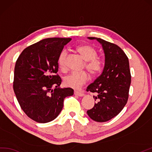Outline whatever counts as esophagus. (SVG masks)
Listing matches in <instances>:
<instances>
[{
	"mask_svg": "<svg viewBox=\"0 0 152 152\" xmlns=\"http://www.w3.org/2000/svg\"><path fill=\"white\" fill-rule=\"evenodd\" d=\"M74 94H75V95H76V96H80V97H82V96H83L84 95H85L83 92H79V91H76V90L74 91Z\"/></svg>",
	"mask_w": 152,
	"mask_h": 152,
	"instance_id": "obj_1",
	"label": "esophagus"
}]
</instances>
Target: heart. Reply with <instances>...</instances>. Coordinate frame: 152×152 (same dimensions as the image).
Returning a JSON list of instances; mask_svg holds the SVG:
<instances>
[{"label":"heart","instance_id":"obj_1","mask_svg":"<svg viewBox=\"0 0 152 152\" xmlns=\"http://www.w3.org/2000/svg\"><path fill=\"white\" fill-rule=\"evenodd\" d=\"M78 52L86 62V69L93 75L100 73L103 69V61L99 57H97V50L93 47L88 45H83L76 48ZM67 51L64 50L60 53L58 58V66L61 69H64L66 64ZM89 77L85 72H72L64 79V84L66 86L72 88L78 89L88 80Z\"/></svg>","mask_w":152,"mask_h":152}]
</instances>
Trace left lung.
Wrapping results in <instances>:
<instances>
[{
	"mask_svg": "<svg viewBox=\"0 0 152 152\" xmlns=\"http://www.w3.org/2000/svg\"><path fill=\"white\" fill-rule=\"evenodd\" d=\"M88 38L102 44L104 66L101 75L86 88L87 92L97 94L94 98L97 100L87 114L96 122H104L117 116L127 102L131 78L129 60L117 45L101 38Z\"/></svg>",
	"mask_w": 152,
	"mask_h": 152,
	"instance_id": "obj_1",
	"label": "left lung"
}]
</instances>
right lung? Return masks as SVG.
<instances>
[{"label":"right lung","instance_id":"right-lung-1","mask_svg":"<svg viewBox=\"0 0 152 152\" xmlns=\"http://www.w3.org/2000/svg\"><path fill=\"white\" fill-rule=\"evenodd\" d=\"M71 39H42L25 48L17 60L13 90L22 110L36 122L55 120L61 112L65 97L73 95L71 88L59 87L62 79L57 74L59 55Z\"/></svg>","mask_w":152,"mask_h":152}]
</instances>
